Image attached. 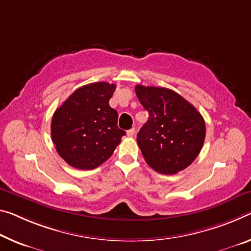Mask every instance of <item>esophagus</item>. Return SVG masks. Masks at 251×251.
<instances>
[{"label": "esophagus", "instance_id": "1", "mask_svg": "<svg viewBox=\"0 0 251 251\" xmlns=\"http://www.w3.org/2000/svg\"><path fill=\"white\" fill-rule=\"evenodd\" d=\"M135 133H136V129H135V128H130V129L127 130V135H128L129 137H133Z\"/></svg>", "mask_w": 251, "mask_h": 251}]
</instances>
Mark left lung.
Listing matches in <instances>:
<instances>
[{"label": "left lung", "mask_w": 251, "mask_h": 251, "mask_svg": "<svg viewBox=\"0 0 251 251\" xmlns=\"http://www.w3.org/2000/svg\"><path fill=\"white\" fill-rule=\"evenodd\" d=\"M149 121L137 134V144L151 168L176 174L198 157L205 138L202 115L176 91L161 87H135Z\"/></svg>", "instance_id": "1"}]
</instances>
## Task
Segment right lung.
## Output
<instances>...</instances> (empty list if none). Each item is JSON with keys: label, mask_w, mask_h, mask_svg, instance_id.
<instances>
[{"label": "right lung", "mask_w": 251, "mask_h": 251, "mask_svg": "<svg viewBox=\"0 0 251 251\" xmlns=\"http://www.w3.org/2000/svg\"><path fill=\"white\" fill-rule=\"evenodd\" d=\"M116 86L94 82L70 95L54 111L51 138L69 165L93 170L108 160L125 130L118 128V114L109 106Z\"/></svg>", "instance_id": "add662e5"}]
</instances>
